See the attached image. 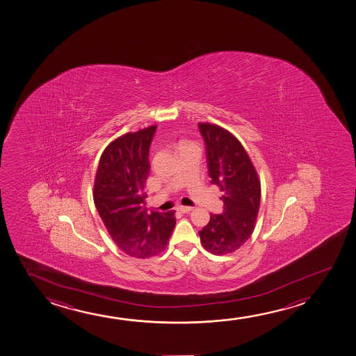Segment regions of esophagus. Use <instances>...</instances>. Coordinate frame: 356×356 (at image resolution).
<instances>
[{"label":"esophagus","instance_id":"34e87169","mask_svg":"<svg viewBox=\"0 0 356 356\" xmlns=\"http://www.w3.org/2000/svg\"><path fill=\"white\" fill-rule=\"evenodd\" d=\"M176 209L179 210L180 213H190L192 208H191V207H184V205H180V207H177Z\"/></svg>","mask_w":356,"mask_h":356}]
</instances>
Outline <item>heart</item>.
<instances>
[{"instance_id":"1","label":"heart","mask_w":356,"mask_h":356,"mask_svg":"<svg viewBox=\"0 0 356 356\" xmlns=\"http://www.w3.org/2000/svg\"><path fill=\"white\" fill-rule=\"evenodd\" d=\"M184 146H188V145H187V143H185V142H182V143H181V145H180V147H184Z\"/></svg>"}]
</instances>
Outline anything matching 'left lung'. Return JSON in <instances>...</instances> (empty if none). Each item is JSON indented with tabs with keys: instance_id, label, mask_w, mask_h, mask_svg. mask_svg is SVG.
Returning <instances> with one entry per match:
<instances>
[{
	"instance_id": "obj_1",
	"label": "left lung",
	"mask_w": 356,
	"mask_h": 356,
	"mask_svg": "<svg viewBox=\"0 0 356 356\" xmlns=\"http://www.w3.org/2000/svg\"><path fill=\"white\" fill-rule=\"evenodd\" d=\"M205 143L211 184L222 192L221 214H210L200 231L202 244L216 255L232 253L252 236L258 216L261 188L258 174L241 142L213 124H198Z\"/></svg>"
}]
</instances>
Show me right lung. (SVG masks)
Returning a JSON list of instances; mask_svg holds the SVG:
<instances>
[{
	"label": "right lung",
	"instance_id": "right-lung-1",
	"mask_svg": "<svg viewBox=\"0 0 356 356\" xmlns=\"http://www.w3.org/2000/svg\"><path fill=\"white\" fill-rule=\"evenodd\" d=\"M156 127L129 132L113 141L99 159L93 200L113 241L135 258H149L165 249L175 227V211H148L145 182L149 146Z\"/></svg>",
	"mask_w": 356,
	"mask_h": 356
}]
</instances>
